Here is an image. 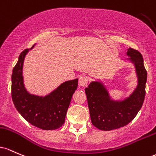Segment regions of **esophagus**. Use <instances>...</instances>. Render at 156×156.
<instances>
[{
    "instance_id": "34e87169",
    "label": "esophagus",
    "mask_w": 156,
    "mask_h": 156,
    "mask_svg": "<svg viewBox=\"0 0 156 156\" xmlns=\"http://www.w3.org/2000/svg\"><path fill=\"white\" fill-rule=\"evenodd\" d=\"M87 83H88V78L86 77V76H81L79 79V85H80V87H85L87 85Z\"/></svg>"
}]
</instances>
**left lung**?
I'll return each mask as SVG.
<instances>
[{
	"mask_svg": "<svg viewBox=\"0 0 156 156\" xmlns=\"http://www.w3.org/2000/svg\"><path fill=\"white\" fill-rule=\"evenodd\" d=\"M127 58L133 64L138 85L123 100H113L101 82L94 81L85 90L93 125L101 130H112L129 124L142 107L145 97L147 73L142 55L132 48L127 49Z\"/></svg>",
	"mask_w": 156,
	"mask_h": 156,
	"instance_id": "left-lung-1",
	"label": "left lung"
}]
</instances>
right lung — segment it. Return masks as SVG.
Listing matches in <instances>:
<instances>
[{"label":"right lung","instance_id":"1","mask_svg":"<svg viewBox=\"0 0 156 156\" xmlns=\"http://www.w3.org/2000/svg\"><path fill=\"white\" fill-rule=\"evenodd\" d=\"M34 46L21 52L12 71V101L17 111L31 125L42 130H55L64 124L71 98L77 88L78 79L65 82L45 97L28 92L23 68L26 55Z\"/></svg>","mask_w":156,"mask_h":156}]
</instances>
